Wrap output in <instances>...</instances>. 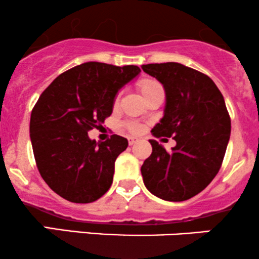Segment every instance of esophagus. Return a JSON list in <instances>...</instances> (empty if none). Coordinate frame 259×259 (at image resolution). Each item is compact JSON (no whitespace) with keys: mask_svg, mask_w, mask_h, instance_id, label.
I'll return each mask as SVG.
<instances>
[{"mask_svg":"<svg viewBox=\"0 0 259 259\" xmlns=\"http://www.w3.org/2000/svg\"><path fill=\"white\" fill-rule=\"evenodd\" d=\"M138 141H139V139L138 138H134V136H130V138H127V142H129L130 146L135 145Z\"/></svg>","mask_w":259,"mask_h":259,"instance_id":"1","label":"esophagus"}]
</instances>
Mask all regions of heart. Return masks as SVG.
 I'll use <instances>...</instances> for the list:
<instances>
[{"mask_svg":"<svg viewBox=\"0 0 259 259\" xmlns=\"http://www.w3.org/2000/svg\"><path fill=\"white\" fill-rule=\"evenodd\" d=\"M138 88H139L140 92L142 94V96L145 97V96H147L148 94H151L152 91L159 89L160 86L157 84L156 81H153V80H151V79H142L138 82ZM117 100H118V97L115 99V102H117ZM125 127L132 134H140L142 132V129H144V126H142L140 123H136V121H129V123L125 124Z\"/></svg>","mask_w":259,"mask_h":259,"instance_id":"heart-1","label":"heart"}]
</instances>
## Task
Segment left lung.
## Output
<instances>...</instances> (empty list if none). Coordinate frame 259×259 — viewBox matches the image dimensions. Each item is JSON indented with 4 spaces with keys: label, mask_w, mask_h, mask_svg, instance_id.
I'll list each match as a JSON object with an SVG mask.
<instances>
[{
    "label": "left lung",
    "mask_w": 259,
    "mask_h": 259,
    "mask_svg": "<svg viewBox=\"0 0 259 259\" xmlns=\"http://www.w3.org/2000/svg\"><path fill=\"white\" fill-rule=\"evenodd\" d=\"M141 68L165 91L164 115L151 133L177 141L167 152L150 140L152 153L141 167L144 184L162 200L186 201L206 189L222 167L231 132L224 97L209 76L184 64Z\"/></svg>",
    "instance_id": "obj_1"
}]
</instances>
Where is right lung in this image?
Segmentation results:
<instances>
[{
    "label": "right lung",
    "mask_w": 259,
    "mask_h": 259,
    "mask_svg": "<svg viewBox=\"0 0 259 259\" xmlns=\"http://www.w3.org/2000/svg\"><path fill=\"white\" fill-rule=\"evenodd\" d=\"M141 69L138 65L88 62L58 75L31 111L30 140L41 177L56 194L74 203H90L108 191L117 157L127 140L105 142L88 132L112 114L117 92Z\"/></svg>",
    "instance_id": "1"
}]
</instances>
